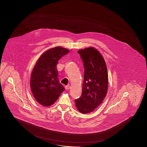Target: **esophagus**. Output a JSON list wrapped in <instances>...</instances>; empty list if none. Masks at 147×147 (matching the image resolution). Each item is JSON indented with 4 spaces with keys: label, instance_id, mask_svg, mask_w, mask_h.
<instances>
[{
    "label": "esophagus",
    "instance_id": "34e87169",
    "mask_svg": "<svg viewBox=\"0 0 147 147\" xmlns=\"http://www.w3.org/2000/svg\"><path fill=\"white\" fill-rule=\"evenodd\" d=\"M70 88H71V87L69 86H65V89H66V90H68V89H69Z\"/></svg>",
    "mask_w": 147,
    "mask_h": 147
}]
</instances>
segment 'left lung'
<instances>
[{"instance_id": "1", "label": "left lung", "mask_w": 147, "mask_h": 147, "mask_svg": "<svg viewBox=\"0 0 147 147\" xmlns=\"http://www.w3.org/2000/svg\"><path fill=\"white\" fill-rule=\"evenodd\" d=\"M85 68L82 92L75 100L78 111L82 114L93 111L106 96L108 78L106 64L98 50L90 47L78 51Z\"/></svg>"}]
</instances>
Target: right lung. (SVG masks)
Wrapping results in <instances>:
<instances>
[{"label": "right lung", "mask_w": 147, "mask_h": 147, "mask_svg": "<svg viewBox=\"0 0 147 147\" xmlns=\"http://www.w3.org/2000/svg\"><path fill=\"white\" fill-rule=\"evenodd\" d=\"M69 51L55 47L42 54L32 72L30 86L36 101L44 106H49L56 101L65 90L58 80L56 65L59 59Z\"/></svg>", "instance_id": "obj_1"}]
</instances>
